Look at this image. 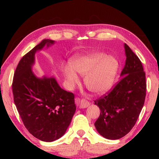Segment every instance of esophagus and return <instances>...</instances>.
Instances as JSON below:
<instances>
[{
    "label": "esophagus",
    "instance_id": "obj_1",
    "mask_svg": "<svg viewBox=\"0 0 159 159\" xmlns=\"http://www.w3.org/2000/svg\"><path fill=\"white\" fill-rule=\"evenodd\" d=\"M90 103L88 100H86L85 99H82L81 100L79 101V106L80 109H84L87 108L88 106H90Z\"/></svg>",
    "mask_w": 159,
    "mask_h": 159
}]
</instances>
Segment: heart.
Masks as SVG:
<instances>
[{"label": "heart", "mask_w": 159, "mask_h": 159, "mask_svg": "<svg viewBox=\"0 0 159 159\" xmlns=\"http://www.w3.org/2000/svg\"><path fill=\"white\" fill-rule=\"evenodd\" d=\"M71 66H65L64 73L70 87L79 82L76 73L84 76L85 87L98 95L107 93L111 89L116 78L119 63L114 57L102 52H94L88 55L73 58Z\"/></svg>", "instance_id": "1"}]
</instances>
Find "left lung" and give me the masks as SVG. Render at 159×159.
<instances>
[{"mask_svg": "<svg viewBox=\"0 0 159 159\" xmlns=\"http://www.w3.org/2000/svg\"><path fill=\"white\" fill-rule=\"evenodd\" d=\"M124 48L126 60L121 79L110 92L94 101L101 111L95 126L108 139H120L131 130L146 97V78L141 61L127 44Z\"/></svg>", "mask_w": 159, "mask_h": 159, "instance_id": "left-lung-1", "label": "left lung"}]
</instances>
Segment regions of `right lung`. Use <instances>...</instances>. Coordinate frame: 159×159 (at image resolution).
<instances>
[{
	"label": "right lung",
	"instance_id": "right-lung-1",
	"mask_svg": "<svg viewBox=\"0 0 159 159\" xmlns=\"http://www.w3.org/2000/svg\"><path fill=\"white\" fill-rule=\"evenodd\" d=\"M54 43L43 40L21 59L12 85L15 104L24 125L32 135L44 142L63 136L76 111L73 93L61 88L54 77L40 79L31 70L35 53Z\"/></svg>",
	"mask_w": 159,
	"mask_h": 159
}]
</instances>
